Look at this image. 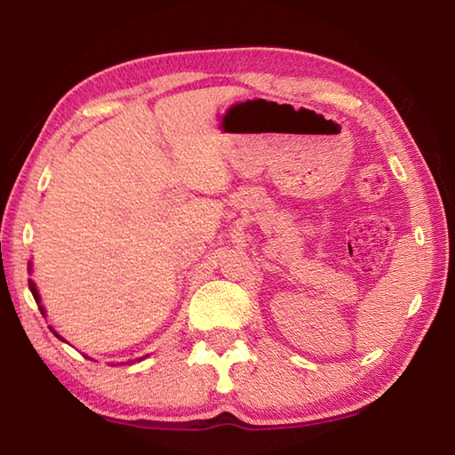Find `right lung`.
<instances>
[{"instance_id": "add662e5", "label": "right lung", "mask_w": 455, "mask_h": 455, "mask_svg": "<svg viewBox=\"0 0 455 455\" xmlns=\"http://www.w3.org/2000/svg\"><path fill=\"white\" fill-rule=\"evenodd\" d=\"M28 289H31V293H33V297H35V301L36 303H41V297H38V291H36V287H35V283L33 282H28ZM41 311H43V308H41ZM56 334V332H54ZM58 336V334H56ZM58 338H60V336H58Z\"/></svg>"}]
</instances>
